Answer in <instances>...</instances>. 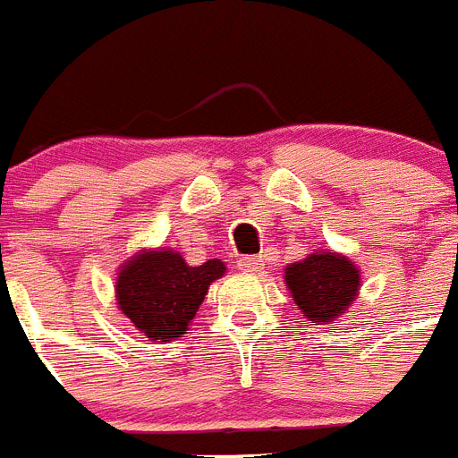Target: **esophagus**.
Here are the masks:
<instances>
[{
  "mask_svg": "<svg viewBox=\"0 0 458 458\" xmlns=\"http://www.w3.org/2000/svg\"><path fill=\"white\" fill-rule=\"evenodd\" d=\"M238 268L245 273H255L261 268V259L259 257H241V259H238Z\"/></svg>",
  "mask_w": 458,
  "mask_h": 458,
  "instance_id": "1",
  "label": "esophagus"
}]
</instances>
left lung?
<instances>
[{
	"label": "left lung",
	"instance_id": "1",
	"mask_svg": "<svg viewBox=\"0 0 458 458\" xmlns=\"http://www.w3.org/2000/svg\"><path fill=\"white\" fill-rule=\"evenodd\" d=\"M284 284L308 322L334 327L357 299L361 276L354 261L338 252H312L284 268Z\"/></svg>",
	"mask_w": 458,
	"mask_h": 458
}]
</instances>
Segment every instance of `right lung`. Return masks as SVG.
<instances>
[{
    "instance_id": "add662e5",
    "label": "right lung",
    "mask_w": 458,
    "mask_h": 458,
    "mask_svg": "<svg viewBox=\"0 0 458 458\" xmlns=\"http://www.w3.org/2000/svg\"><path fill=\"white\" fill-rule=\"evenodd\" d=\"M225 271L220 259L190 267L174 250H140L117 273V308L150 341H175L187 334L210 283Z\"/></svg>"
}]
</instances>
